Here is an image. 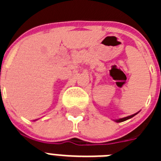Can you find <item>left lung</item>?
<instances>
[{"label": "left lung", "instance_id": "left-lung-1", "mask_svg": "<svg viewBox=\"0 0 161 161\" xmlns=\"http://www.w3.org/2000/svg\"><path fill=\"white\" fill-rule=\"evenodd\" d=\"M138 113H139V112H138ZM138 113H136V114H132V115H130V116H127V117L123 118V119H116V120H114V121H115V122H116V123H121V122H124V121L127 120V119H131L132 117H134V116H135V115H136V114H137Z\"/></svg>", "mask_w": 161, "mask_h": 161}]
</instances>
